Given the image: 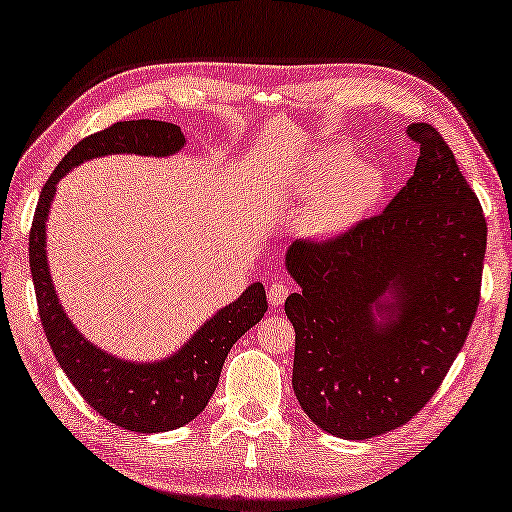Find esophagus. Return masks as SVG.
Returning a JSON list of instances; mask_svg holds the SVG:
<instances>
[{
  "label": "esophagus",
  "mask_w": 512,
  "mask_h": 512,
  "mask_svg": "<svg viewBox=\"0 0 512 512\" xmlns=\"http://www.w3.org/2000/svg\"><path fill=\"white\" fill-rule=\"evenodd\" d=\"M288 292H290V288L284 284V281H275L273 286L268 288V301H270V306H275V308H279L281 303L286 301V297H288Z\"/></svg>",
  "instance_id": "34e87169"
}]
</instances>
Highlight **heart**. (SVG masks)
<instances>
[{
    "mask_svg": "<svg viewBox=\"0 0 512 512\" xmlns=\"http://www.w3.org/2000/svg\"><path fill=\"white\" fill-rule=\"evenodd\" d=\"M383 173L376 167L356 162L345 147L323 151L301 180V198L318 200L303 217V233L330 237L352 226L383 195Z\"/></svg>",
    "mask_w": 512,
    "mask_h": 512,
    "instance_id": "heart-1",
    "label": "heart"
}]
</instances>
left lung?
Here are the masks:
<instances>
[{
  "instance_id": "obj_1",
  "label": "left lung",
  "mask_w": 512,
  "mask_h": 512,
  "mask_svg": "<svg viewBox=\"0 0 512 512\" xmlns=\"http://www.w3.org/2000/svg\"><path fill=\"white\" fill-rule=\"evenodd\" d=\"M383 213L328 242H295L286 299L292 389L319 429L367 440L398 429L447 376L480 303L486 220L436 127Z\"/></svg>"
}]
</instances>
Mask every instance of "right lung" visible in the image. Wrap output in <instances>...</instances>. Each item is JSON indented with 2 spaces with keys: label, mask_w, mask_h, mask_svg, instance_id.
Returning <instances> with one entry per match:
<instances>
[{
  "label": "right lung",
  "mask_w": 512,
  "mask_h": 512,
  "mask_svg": "<svg viewBox=\"0 0 512 512\" xmlns=\"http://www.w3.org/2000/svg\"><path fill=\"white\" fill-rule=\"evenodd\" d=\"M184 145L187 140L178 125L149 118L116 123L83 138L43 184L28 237L39 317L61 369L96 413L116 427L136 433L178 429L204 411L231 347L239 336L262 321L268 310L266 290L259 281L250 284L167 358L151 363L123 361L85 339L61 308L46 255V222L57 182L81 162L110 154L167 158L178 154Z\"/></svg>",
  "instance_id": "1"
}]
</instances>
